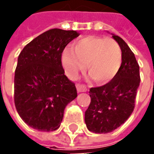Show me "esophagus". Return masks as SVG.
I'll use <instances>...</instances> for the list:
<instances>
[{
    "label": "esophagus",
    "mask_w": 154,
    "mask_h": 154,
    "mask_svg": "<svg viewBox=\"0 0 154 154\" xmlns=\"http://www.w3.org/2000/svg\"><path fill=\"white\" fill-rule=\"evenodd\" d=\"M76 87H77V90L78 93H80V92H86L87 91V88H86V86L84 84H78L77 83V85H76Z\"/></svg>",
    "instance_id": "obj_1"
}]
</instances>
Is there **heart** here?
<instances>
[{
	"instance_id": "heart-1",
	"label": "heart",
	"mask_w": 154,
	"mask_h": 154,
	"mask_svg": "<svg viewBox=\"0 0 154 154\" xmlns=\"http://www.w3.org/2000/svg\"><path fill=\"white\" fill-rule=\"evenodd\" d=\"M61 62L71 78H76L79 72L88 71L95 82L106 83L118 73L122 63L119 44L111 37L87 35L77 40L72 48L62 53Z\"/></svg>"
}]
</instances>
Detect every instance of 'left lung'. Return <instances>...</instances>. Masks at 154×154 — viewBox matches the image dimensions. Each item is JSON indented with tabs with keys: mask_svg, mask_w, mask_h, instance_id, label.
Wrapping results in <instances>:
<instances>
[{
	"mask_svg": "<svg viewBox=\"0 0 154 154\" xmlns=\"http://www.w3.org/2000/svg\"><path fill=\"white\" fill-rule=\"evenodd\" d=\"M112 37L122 50L121 66L106 84L90 88L91 101L85 112L88 130L96 134L112 132L130 118L140 85V69L134 53L120 36Z\"/></svg>",
	"mask_w": 154,
	"mask_h": 154,
	"instance_id": "left-lung-1",
	"label": "left lung"
}]
</instances>
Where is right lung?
Masks as SVG:
<instances>
[{"mask_svg": "<svg viewBox=\"0 0 154 154\" xmlns=\"http://www.w3.org/2000/svg\"><path fill=\"white\" fill-rule=\"evenodd\" d=\"M79 35L75 30L51 29L23 48L14 76V104L20 118L31 128L54 131L64 111L77 96L75 83L65 75L61 56Z\"/></svg>", "mask_w": 154, "mask_h": 154, "instance_id": "obj_1", "label": "right lung"}]
</instances>
